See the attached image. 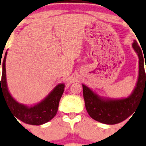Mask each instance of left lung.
<instances>
[{
	"mask_svg": "<svg viewBox=\"0 0 146 146\" xmlns=\"http://www.w3.org/2000/svg\"><path fill=\"white\" fill-rule=\"evenodd\" d=\"M132 47L139 58V73L135 88L129 96L123 98L104 97L95 90L82 84L83 96L88 114L96 121L107 125H114L129 117L138 107L140 100L146 97V76L143 52L133 40Z\"/></svg>",
	"mask_w": 146,
	"mask_h": 146,
	"instance_id": "1",
	"label": "left lung"
}]
</instances>
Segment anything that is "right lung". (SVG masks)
Masks as SVG:
<instances>
[{"instance_id": "right-lung-1", "label": "right lung", "mask_w": 146, "mask_h": 146, "mask_svg": "<svg viewBox=\"0 0 146 146\" xmlns=\"http://www.w3.org/2000/svg\"><path fill=\"white\" fill-rule=\"evenodd\" d=\"M6 52L2 59V76L0 78V99L4 98L9 109L13 111L15 118L27 124L39 125L51 120L58 111L59 101L64 90V84L59 83L43 100L35 105H27L18 102L9 91L6 76ZM0 63H1V59ZM1 68V64H0Z\"/></svg>"}]
</instances>
